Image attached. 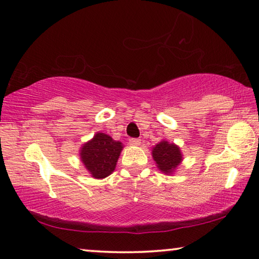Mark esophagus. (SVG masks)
I'll use <instances>...</instances> for the list:
<instances>
[{
  "label": "esophagus",
  "instance_id": "esophagus-1",
  "mask_svg": "<svg viewBox=\"0 0 259 259\" xmlns=\"http://www.w3.org/2000/svg\"><path fill=\"white\" fill-rule=\"evenodd\" d=\"M129 143H130V145H133V146H137V145H140V144H141V141H140V140H137V138H130V140H129Z\"/></svg>",
  "mask_w": 259,
  "mask_h": 259
}]
</instances>
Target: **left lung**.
Segmentation results:
<instances>
[{"instance_id": "obj_1", "label": "left lung", "mask_w": 259, "mask_h": 259, "mask_svg": "<svg viewBox=\"0 0 259 259\" xmlns=\"http://www.w3.org/2000/svg\"><path fill=\"white\" fill-rule=\"evenodd\" d=\"M152 157L156 161L157 167L165 175H171L179 166L183 160L180 148L178 145L161 141L152 149Z\"/></svg>"}]
</instances>
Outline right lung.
Wrapping results in <instances>:
<instances>
[{"label": "right lung", "instance_id": "add662e5", "mask_svg": "<svg viewBox=\"0 0 259 259\" xmlns=\"http://www.w3.org/2000/svg\"><path fill=\"white\" fill-rule=\"evenodd\" d=\"M123 144L109 135L96 133L91 141L81 146L80 159L95 179H103L114 172Z\"/></svg>", "mask_w": 259, "mask_h": 259}]
</instances>
